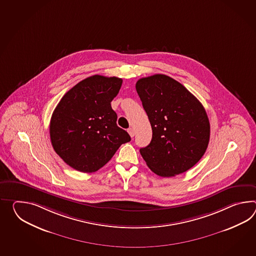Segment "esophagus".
<instances>
[{
    "label": "esophagus",
    "mask_w": 256,
    "mask_h": 256,
    "mask_svg": "<svg viewBox=\"0 0 256 256\" xmlns=\"http://www.w3.org/2000/svg\"><path fill=\"white\" fill-rule=\"evenodd\" d=\"M128 134H130V136L131 138H133V136H135V131H134L133 128H128Z\"/></svg>",
    "instance_id": "obj_1"
}]
</instances>
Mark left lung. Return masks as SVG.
Masks as SVG:
<instances>
[{"instance_id": "left-lung-1", "label": "left lung", "mask_w": 256, "mask_h": 256, "mask_svg": "<svg viewBox=\"0 0 256 256\" xmlns=\"http://www.w3.org/2000/svg\"><path fill=\"white\" fill-rule=\"evenodd\" d=\"M136 90L152 130V142L140 150L148 168L162 177L192 168L206 152L210 136L202 104L164 74L138 80Z\"/></svg>"}]
</instances>
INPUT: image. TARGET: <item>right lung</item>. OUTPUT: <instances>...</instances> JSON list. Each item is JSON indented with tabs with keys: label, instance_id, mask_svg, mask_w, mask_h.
<instances>
[{
	"label": "right lung",
	"instance_id": "right-lung-1",
	"mask_svg": "<svg viewBox=\"0 0 256 256\" xmlns=\"http://www.w3.org/2000/svg\"><path fill=\"white\" fill-rule=\"evenodd\" d=\"M122 79L94 75L68 90L53 111L50 134L54 150L72 168L94 172L106 164L120 146L130 142L116 125L111 102Z\"/></svg>",
	"mask_w": 256,
	"mask_h": 256
}]
</instances>
